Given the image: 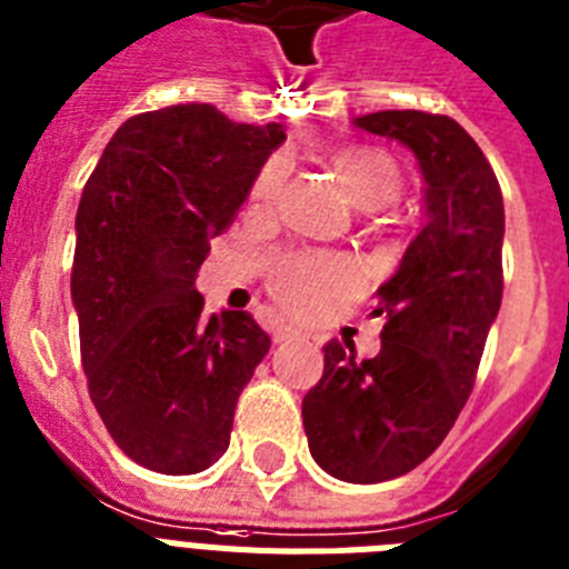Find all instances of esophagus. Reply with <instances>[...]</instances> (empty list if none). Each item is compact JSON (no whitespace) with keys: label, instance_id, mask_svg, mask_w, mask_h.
I'll return each instance as SVG.
<instances>
[{"label":"esophagus","instance_id":"esophagus-1","mask_svg":"<svg viewBox=\"0 0 569 569\" xmlns=\"http://www.w3.org/2000/svg\"><path fill=\"white\" fill-rule=\"evenodd\" d=\"M292 339H298V330H292V327H286V325L271 327V341H274V345H283V341H292Z\"/></svg>","mask_w":569,"mask_h":569}]
</instances>
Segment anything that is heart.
Returning a JSON list of instances; mask_svg holds the SVG:
<instances>
[{"mask_svg":"<svg viewBox=\"0 0 569 569\" xmlns=\"http://www.w3.org/2000/svg\"><path fill=\"white\" fill-rule=\"evenodd\" d=\"M332 169L362 210H382L403 192V174L395 157L368 146H353L332 157ZM286 163L280 157L262 166L251 187V204L269 207L283 187ZM359 283L357 266L336 253H295L283 257L271 271V289L289 312L303 318L321 316Z\"/></svg>","mask_w":569,"mask_h":569,"instance_id":"1","label":"heart"}]
</instances>
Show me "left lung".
Segmentation results:
<instances>
[{
    "label": "left lung",
    "mask_w": 569,
    "mask_h": 569,
    "mask_svg": "<svg viewBox=\"0 0 569 569\" xmlns=\"http://www.w3.org/2000/svg\"><path fill=\"white\" fill-rule=\"evenodd\" d=\"M357 128L403 142L423 174V230L389 283L382 348L357 359L353 341H327L325 377L303 397L312 459L341 482L397 479L447 438L477 382L502 300L506 210L491 163L456 119L380 110Z\"/></svg>",
    "instance_id": "left-lung-1"
}]
</instances>
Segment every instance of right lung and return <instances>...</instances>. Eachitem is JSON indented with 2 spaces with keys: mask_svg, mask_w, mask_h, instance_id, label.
<instances>
[{
  "mask_svg": "<svg viewBox=\"0 0 569 569\" xmlns=\"http://www.w3.org/2000/svg\"><path fill=\"white\" fill-rule=\"evenodd\" d=\"M283 128L212 104L131 117L76 216L72 303L92 406L142 468L187 477L228 450L237 400L271 339L242 309L207 316L196 274Z\"/></svg>",
  "mask_w": 569,
  "mask_h": 569,
  "instance_id": "add662e5",
  "label": "right lung"
}]
</instances>
